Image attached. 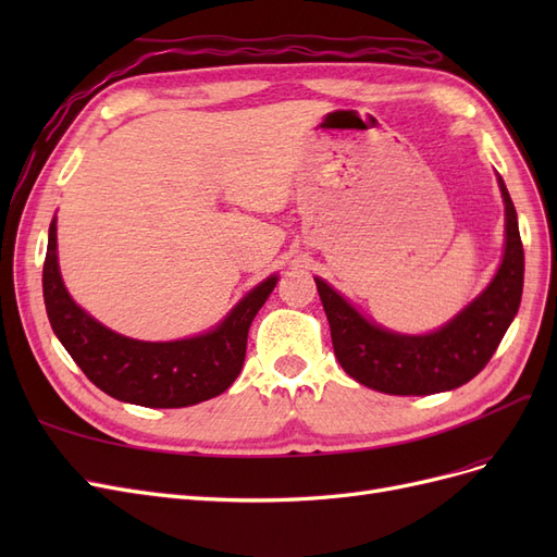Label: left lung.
Listing matches in <instances>:
<instances>
[{"instance_id": "left-lung-1", "label": "left lung", "mask_w": 557, "mask_h": 557, "mask_svg": "<svg viewBox=\"0 0 557 557\" xmlns=\"http://www.w3.org/2000/svg\"><path fill=\"white\" fill-rule=\"evenodd\" d=\"M499 181L507 211V244L491 285L450 323L432 334H397L369 323L323 281L315 288L330 320L334 356L348 376L387 395H434L474 379L493 358L520 307L525 256L518 215Z\"/></svg>"}]
</instances>
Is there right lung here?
<instances>
[{"mask_svg":"<svg viewBox=\"0 0 557 557\" xmlns=\"http://www.w3.org/2000/svg\"><path fill=\"white\" fill-rule=\"evenodd\" d=\"M55 218L48 230L44 301L50 327L99 391L150 409H181L225 393L239 376L252 318L276 276L256 285L215 330L181 342H137L115 334L66 293L58 267Z\"/></svg>","mask_w":557,"mask_h":557,"instance_id":"add662e5","label":"right lung"}]
</instances>
